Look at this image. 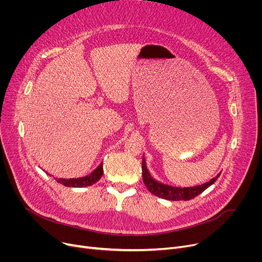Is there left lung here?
Listing matches in <instances>:
<instances>
[{"mask_svg":"<svg viewBox=\"0 0 262 262\" xmlns=\"http://www.w3.org/2000/svg\"><path fill=\"white\" fill-rule=\"evenodd\" d=\"M220 175H221V172H220L215 177L211 178L209 182L204 183L202 185L193 186V187L183 188V187L171 186L155 180L147 169L144 155L142 158V178H143V183L145 187L152 194L168 201H189L191 199H194L195 196L201 194L203 191H205L208 187L213 185Z\"/></svg>","mask_w":262,"mask_h":262,"instance_id":"obj_1","label":"left lung"}]
</instances>
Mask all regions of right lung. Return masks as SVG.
Here are the masks:
<instances>
[{
  "label": "right lung",
  "instance_id": "obj_1",
  "mask_svg": "<svg viewBox=\"0 0 262 262\" xmlns=\"http://www.w3.org/2000/svg\"><path fill=\"white\" fill-rule=\"evenodd\" d=\"M104 173L103 170V162H101L99 164V167L96 168L95 170H93L89 175H86L84 177H77V178H56V181L66 186V187H72V188H84V187H88L91 186L93 184H95L96 182L100 181V178L102 177ZM49 174V173H48ZM53 176V175H52Z\"/></svg>",
  "mask_w": 262,
  "mask_h": 262
}]
</instances>
